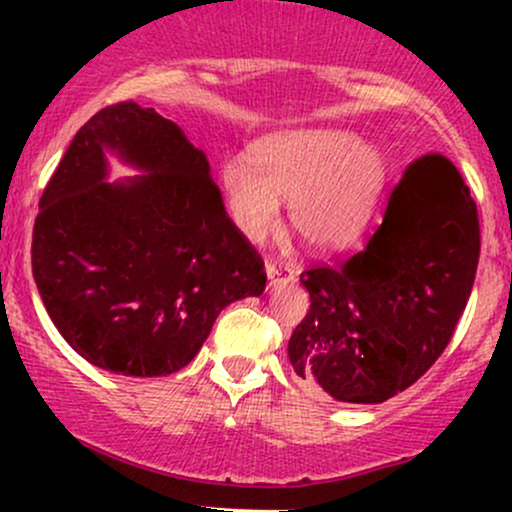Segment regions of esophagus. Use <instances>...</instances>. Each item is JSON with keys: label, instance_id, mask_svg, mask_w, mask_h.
<instances>
[{"label": "esophagus", "instance_id": "obj_1", "mask_svg": "<svg viewBox=\"0 0 512 512\" xmlns=\"http://www.w3.org/2000/svg\"><path fill=\"white\" fill-rule=\"evenodd\" d=\"M267 276H269V286L291 284V281L296 279V272H293L291 264L279 262V260H269L267 262Z\"/></svg>", "mask_w": 512, "mask_h": 512}]
</instances>
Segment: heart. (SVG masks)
<instances>
[{
  "label": "heart",
  "mask_w": 512,
  "mask_h": 512,
  "mask_svg": "<svg viewBox=\"0 0 512 512\" xmlns=\"http://www.w3.org/2000/svg\"><path fill=\"white\" fill-rule=\"evenodd\" d=\"M387 178L373 144L342 129H293L221 166L231 221L248 240L267 236L289 199V223L310 248L337 250L366 231Z\"/></svg>",
  "instance_id": "b5f03b06"
}]
</instances>
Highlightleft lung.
<instances>
[{
	"label": "left lung",
	"mask_w": 512,
	"mask_h": 512,
	"mask_svg": "<svg viewBox=\"0 0 512 512\" xmlns=\"http://www.w3.org/2000/svg\"><path fill=\"white\" fill-rule=\"evenodd\" d=\"M481 250L477 202L448 158L411 163L366 248L301 274L310 310L289 339L315 392L380 404L426 373L455 334Z\"/></svg>",
	"instance_id": "8db88e82"
}]
</instances>
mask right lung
I'll return each instance as SVG.
<instances>
[{
	"label": "right lung",
	"mask_w": 512,
	"mask_h": 512,
	"mask_svg": "<svg viewBox=\"0 0 512 512\" xmlns=\"http://www.w3.org/2000/svg\"><path fill=\"white\" fill-rule=\"evenodd\" d=\"M103 148L147 173L105 183ZM31 264L67 344L132 378L185 368L221 310L267 284L207 156L175 122L134 101L98 110L76 132L40 197Z\"/></svg>",
	"instance_id": "right-lung-1"
}]
</instances>
